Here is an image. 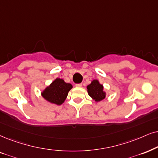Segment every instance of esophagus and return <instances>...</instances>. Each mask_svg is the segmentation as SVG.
<instances>
[{
  "label": "esophagus",
  "mask_w": 158,
  "mask_h": 158,
  "mask_svg": "<svg viewBox=\"0 0 158 158\" xmlns=\"http://www.w3.org/2000/svg\"><path fill=\"white\" fill-rule=\"evenodd\" d=\"M76 86H77V87H81V86H82V84H81V83L77 84V85H76Z\"/></svg>",
  "instance_id": "1"
}]
</instances>
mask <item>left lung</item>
<instances>
[{"instance_id":"left-lung-1","label":"left lung","mask_w":158,"mask_h":158,"mask_svg":"<svg viewBox=\"0 0 158 158\" xmlns=\"http://www.w3.org/2000/svg\"><path fill=\"white\" fill-rule=\"evenodd\" d=\"M87 89L89 96L96 102L102 101L106 98V93L103 91V86L101 85L97 79L92 81L90 85H87Z\"/></svg>"}]
</instances>
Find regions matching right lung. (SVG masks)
I'll list each match as a JSON object with an SVG mask.
<instances>
[{
    "label": "right lung",
    "instance_id": "obj_1",
    "mask_svg": "<svg viewBox=\"0 0 158 158\" xmlns=\"http://www.w3.org/2000/svg\"><path fill=\"white\" fill-rule=\"evenodd\" d=\"M72 87L73 86L71 84L65 82L63 79L57 78L43 90L41 95L48 102L61 105L66 99L69 92Z\"/></svg>",
    "mask_w": 158,
    "mask_h": 158
}]
</instances>
